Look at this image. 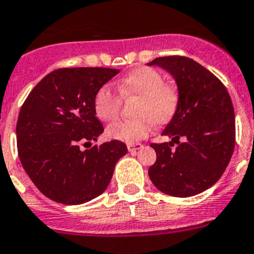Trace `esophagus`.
<instances>
[{"label": "esophagus", "instance_id": "esophagus-1", "mask_svg": "<svg viewBox=\"0 0 254 254\" xmlns=\"http://www.w3.org/2000/svg\"><path fill=\"white\" fill-rule=\"evenodd\" d=\"M142 147L143 145H141V143H128L127 145V148H128L129 152H136V151L141 150Z\"/></svg>", "mask_w": 254, "mask_h": 254}]
</instances>
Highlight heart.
I'll return each mask as SVG.
<instances>
[{
    "instance_id": "heart-1",
    "label": "heart",
    "mask_w": 254,
    "mask_h": 254,
    "mask_svg": "<svg viewBox=\"0 0 254 254\" xmlns=\"http://www.w3.org/2000/svg\"><path fill=\"white\" fill-rule=\"evenodd\" d=\"M118 89L125 98H138L137 118L118 121L107 128V136L122 142L134 143L145 138L156 123L169 122L178 109L179 97L173 87L165 84V78L152 68H139L121 79ZM122 98L103 85L95 93L94 111L102 121H113L118 117Z\"/></svg>"
}]
</instances>
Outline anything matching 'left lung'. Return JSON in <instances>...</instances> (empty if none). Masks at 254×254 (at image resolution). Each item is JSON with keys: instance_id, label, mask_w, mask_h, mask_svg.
Here are the masks:
<instances>
[{"instance_id": "8db88e82", "label": "left lung", "mask_w": 254, "mask_h": 254, "mask_svg": "<svg viewBox=\"0 0 254 254\" xmlns=\"http://www.w3.org/2000/svg\"><path fill=\"white\" fill-rule=\"evenodd\" d=\"M148 65L169 71L179 92L178 109L161 133L171 141L151 143L157 159L148 176L165 194L194 196L219 180L233 155L232 99L222 81L190 58H156ZM174 143L178 146L171 149Z\"/></svg>"}]
</instances>
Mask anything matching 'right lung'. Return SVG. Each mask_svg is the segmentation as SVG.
I'll use <instances>...</instances> for the list:
<instances>
[{
	"instance_id": "add662e5",
	"label": "right lung",
	"mask_w": 254,
	"mask_h": 254,
	"mask_svg": "<svg viewBox=\"0 0 254 254\" xmlns=\"http://www.w3.org/2000/svg\"><path fill=\"white\" fill-rule=\"evenodd\" d=\"M118 73L109 68L58 69L35 85L21 107L18 157L49 199L79 205L99 196L127 153V146L117 139L89 150L79 147L97 141L103 132L95 117V93Z\"/></svg>"
}]
</instances>
